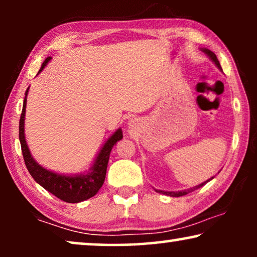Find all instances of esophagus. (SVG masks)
<instances>
[{
  "instance_id": "obj_1",
  "label": "esophagus",
  "mask_w": 257,
  "mask_h": 257,
  "mask_svg": "<svg viewBox=\"0 0 257 257\" xmlns=\"http://www.w3.org/2000/svg\"><path fill=\"white\" fill-rule=\"evenodd\" d=\"M133 122H135V121H133V120H131V121H130V125H131V126H132V124H133Z\"/></svg>"
}]
</instances>
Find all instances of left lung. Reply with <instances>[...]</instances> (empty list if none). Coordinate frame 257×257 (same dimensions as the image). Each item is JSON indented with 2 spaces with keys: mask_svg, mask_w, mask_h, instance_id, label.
I'll return each instance as SVG.
<instances>
[{
  "mask_svg": "<svg viewBox=\"0 0 257 257\" xmlns=\"http://www.w3.org/2000/svg\"><path fill=\"white\" fill-rule=\"evenodd\" d=\"M200 50H201L202 52H205V54L208 56L209 57V59L210 61H212L214 64L216 65V68L220 70V71H222V68H221V65H220V62H219V59L216 58V55L214 54L213 51H210L209 49H206V48H201L200 49ZM213 178H210V179H208V180H206L205 182H202V184H200V185H198V186H194V187H192V188H188V189H182V191H161V189H156V192H158V193H161V194H165V195H168V196H174V198H178V196H182V195H186V194H188V193H191V192H193V191H195V189H198V188H200V187H202L203 185H206L207 182L208 181H210L212 180Z\"/></svg>",
  "mask_w": 257,
  "mask_h": 257,
  "instance_id": "8db88e82",
  "label": "left lung"
}]
</instances>
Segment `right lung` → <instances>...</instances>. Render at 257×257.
I'll return each instance as SVG.
<instances>
[{
    "label": "right lung",
    "mask_w": 257,
    "mask_h": 257,
    "mask_svg": "<svg viewBox=\"0 0 257 257\" xmlns=\"http://www.w3.org/2000/svg\"><path fill=\"white\" fill-rule=\"evenodd\" d=\"M51 57H48L42 64L40 71L41 73L43 69L50 62ZM29 92V87L26 91V97L23 101L22 114L20 119V143L21 149H22L24 163L29 171L34 180L40 184L44 189L50 192L51 194L57 196L58 199L69 203H78L84 200L92 198L99 191L104 184L105 175H106V168L108 164V158L112 147L117 142L122 139L121 128L115 130V132L108 138L104 145L101 146L99 152H98L96 159L91 165V167L84 173L79 174H61L56 173L54 171L47 170L41 166L34 157L28 147L26 135H24V119H26V107H27V96Z\"/></svg>",
    "instance_id": "add662e5"
}]
</instances>
